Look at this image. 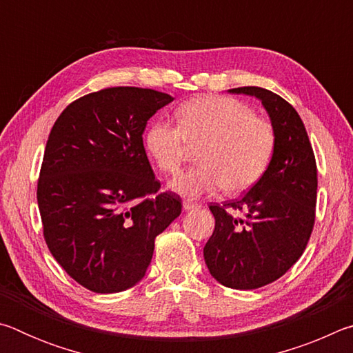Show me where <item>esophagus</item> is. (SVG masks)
Segmentation results:
<instances>
[{
    "label": "esophagus",
    "mask_w": 353,
    "mask_h": 353,
    "mask_svg": "<svg viewBox=\"0 0 353 353\" xmlns=\"http://www.w3.org/2000/svg\"><path fill=\"white\" fill-rule=\"evenodd\" d=\"M201 204L198 202H191V201H185L183 202V210L185 212H190V210H196V208H199Z\"/></svg>",
    "instance_id": "obj_1"
}]
</instances>
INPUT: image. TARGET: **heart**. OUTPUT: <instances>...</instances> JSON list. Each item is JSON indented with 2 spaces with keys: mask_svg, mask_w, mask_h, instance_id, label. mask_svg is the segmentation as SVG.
Here are the masks:
<instances>
[{
  "mask_svg": "<svg viewBox=\"0 0 353 353\" xmlns=\"http://www.w3.org/2000/svg\"><path fill=\"white\" fill-rule=\"evenodd\" d=\"M177 126L154 121L145 132V146L166 174L181 171L190 149L198 166L170 182V190L194 199L223 187L236 194L248 190L266 171L276 146L266 119L240 101L225 97L194 98L176 112Z\"/></svg>",
  "mask_w": 353,
  "mask_h": 353,
  "instance_id": "b5f03b06",
  "label": "heart"
}]
</instances>
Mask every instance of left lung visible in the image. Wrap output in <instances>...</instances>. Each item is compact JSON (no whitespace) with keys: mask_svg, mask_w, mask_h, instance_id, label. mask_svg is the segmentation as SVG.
<instances>
[{"mask_svg":"<svg viewBox=\"0 0 353 353\" xmlns=\"http://www.w3.org/2000/svg\"><path fill=\"white\" fill-rule=\"evenodd\" d=\"M229 92L261 101L276 146L266 171L241 199L210 205L214 230L204 260L219 283L255 290L282 277L305 250L316 218L318 170L305 126L288 101L261 87Z\"/></svg>","mask_w":353,"mask_h":353,"instance_id":"obj_1","label":"left lung"}]
</instances>
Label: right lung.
I'll list each match as a JSON object with an SVG mask.
<instances>
[{
	"label": "right lung",
	"mask_w": 353,
	"mask_h": 353,
	"mask_svg": "<svg viewBox=\"0 0 353 353\" xmlns=\"http://www.w3.org/2000/svg\"><path fill=\"white\" fill-rule=\"evenodd\" d=\"M174 99L109 87L76 99L48 137L37 202L48 249L83 288L119 292L145 277L155 236L182 212L159 193L143 146L148 119Z\"/></svg>",
	"instance_id": "1"
}]
</instances>
